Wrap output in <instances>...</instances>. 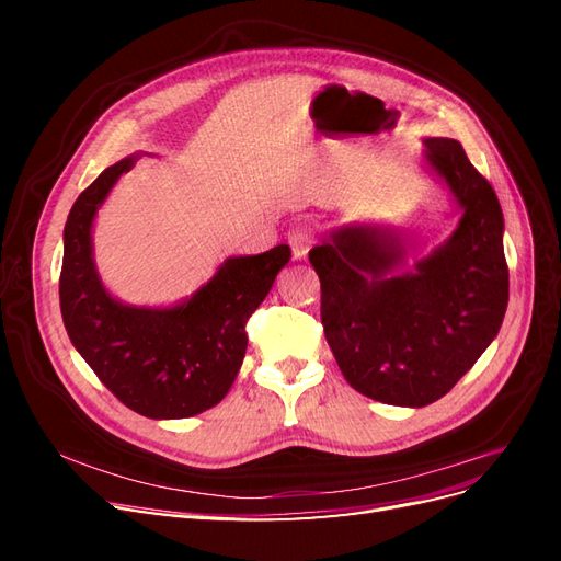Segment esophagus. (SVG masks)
Segmentation results:
<instances>
[{
  "label": "esophagus",
  "mask_w": 561,
  "mask_h": 561,
  "mask_svg": "<svg viewBox=\"0 0 561 561\" xmlns=\"http://www.w3.org/2000/svg\"><path fill=\"white\" fill-rule=\"evenodd\" d=\"M287 243L293 248L295 260H304L309 254L313 245V231L309 225H295L290 231H287Z\"/></svg>",
  "instance_id": "obj_1"
}]
</instances>
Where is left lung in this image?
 Wrapping results in <instances>:
<instances>
[{
	"label": "left lung",
	"instance_id": "1",
	"mask_svg": "<svg viewBox=\"0 0 561 561\" xmlns=\"http://www.w3.org/2000/svg\"><path fill=\"white\" fill-rule=\"evenodd\" d=\"M426 161L463 208L451 239L400 274L390 227H344L309 252L320 320L344 379L386 404L426 407L494 342L507 309L503 213L461 142L428 138Z\"/></svg>",
	"mask_w": 561,
	"mask_h": 561
}]
</instances>
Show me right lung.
Returning a JSON list of instances; mask_svg holds the SVG:
<instances>
[{
  "instance_id": "right-lung-1",
  "label": "right lung",
  "mask_w": 561,
  "mask_h": 561,
  "mask_svg": "<svg viewBox=\"0 0 561 561\" xmlns=\"http://www.w3.org/2000/svg\"><path fill=\"white\" fill-rule=\"evenodd\" d=\"M133 159L105 168L65 222L60 311L81 358L118 402L149 419H186L222 400L248 348L245 325L290 262V248L227 260L173 309L124 307L107 295L91 257L93 217Z\"/></svg>"
}]
</instances>
